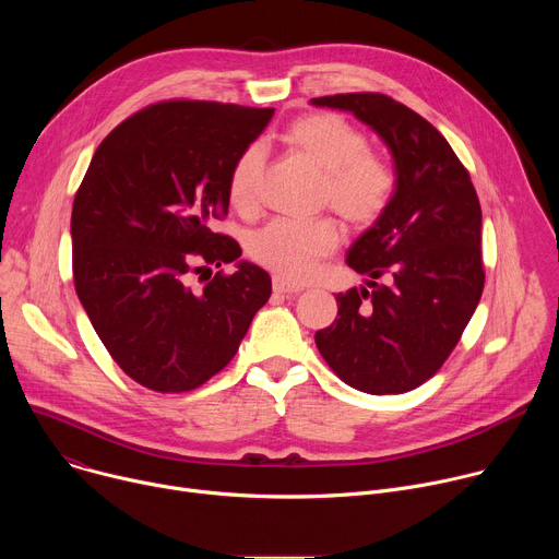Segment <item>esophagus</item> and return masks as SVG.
I'll use <instances>...</instances> for the list:
<instances>
[{
	"label": "esophagus",
	"mask_w": 559,
	"mask_h": 559,
	"mask_svg": "<svg viewBox=\"0 0 559 559\" xmlns=\"http://www.w3.org/2000/svg\"><path fill=\"white\" fill-rule=\"evenodd\" d=\"M274 292L276 294H298V292H302V285H296L281 276H274Z\"/></svg>",
	"instance_id": "esophagus-1"
}]
</instances>
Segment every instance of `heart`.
<instances>
[{"mask_svg":"<svg viewBox=\"0 0 559 559\" xmlns=\"http://www.w3.org/2000/svg\"><path fill=\"white\" fill-rule=\"evenodd\" d=\"M285 141L313 166L325 170L323 201L358 227L376 223L395 192V170L386 158L367 147V136L343 115L311 112L298 117ZM265 166V147L248 145L227 177V199L238 212H254ZM341 243V227L332 216L309 221L274 218L250 238L257 263L285 281L309 278L318 263Z\"/></svg>","mask_w":559,"mask_h":559,"instance_id":"obj_1","label":"heart"}]
</instances>
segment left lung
Here are the masks:
<instances>
[{"mask_svg": "<svg viewBox=\"0 0 559 559\" xmlns=\"http://www.w3.org/2000/svg\"><path fill=\"white\" fill-rule=\"evenodd\" d=\"M311 104L349 110L371 126L397 173L389 207L347 252V265L369 276L371 289L336 294L338 318L316 332V347L358 391H412L444 365L480 302V201L449 141L405 104L382 93Z\"/></svg>", "mask_w": 559, "mask_h": 559, "instance_id": "1", "label": "left lung"}]
</instances>
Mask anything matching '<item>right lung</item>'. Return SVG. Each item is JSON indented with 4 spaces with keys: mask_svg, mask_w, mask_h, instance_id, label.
Instances as JSON below:
<instances>
[{
    "mask_svg": "<svg viewBox=\"0 0 559 559\" xmlns=\"http://www.w3.org/2000/svg\"><path fill=\"white\" fill-rule=\"evenodd\" d=\"M272 115L197 99L145 106L99 143L74 194L76 296L112 360L150 391L205 384L272 294L270 274L252 263L218 270L201 290L189 285L241 257L214 223L227 216L234 162Z\"/></svg>",
    "mask_w": 559,
    "mask_h": 559,
    "instance_id": "1",
    "label": "right lung"
}]
</instances>
